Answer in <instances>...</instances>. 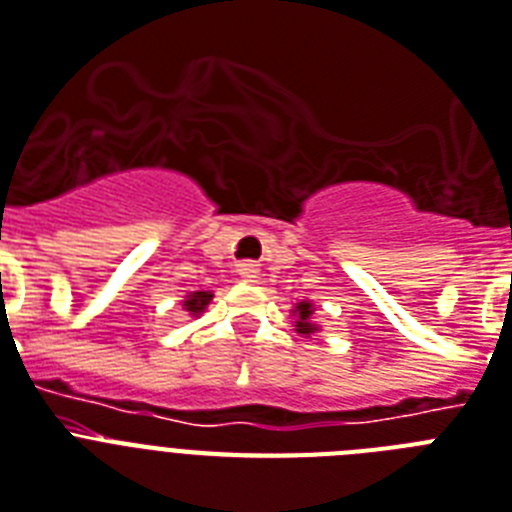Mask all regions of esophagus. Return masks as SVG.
Instances as JSON below:
<instances>
[{"instance_id":"esophagus-1","label":"esophagus","mask_w":512,"mask_h":512,"mask_svg":"<svg viewBox=\"0 0 512 512\" xmlns=\"http://www.w3.org/2000/svg\"><path fill=\"white\" fill-rule=\"evenodd\" d=\"M260 276H263V273H260V268H257L255 263H242V265H239V278H242V281H249V284H255V281H260Z\"/></svg>"}]
</instances>
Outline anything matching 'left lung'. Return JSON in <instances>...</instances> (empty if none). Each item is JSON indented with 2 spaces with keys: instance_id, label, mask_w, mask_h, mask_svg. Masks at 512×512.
<instances>
[{
  "instance_id": "obj_1",
  "label": "left lung",
  "mask_w": 512,
  "mask_h": 512,
  "mask_svg": "<svg viewBox=\"0 0 512 512\" xmlns=\"http://www.w3.org/2000/svg\"><path fill=\"white\" fill-rule=\"evenodd\" d=\"M292 315H294V331H297V334H302L310 339V336L321 331V323L315 321V305L310 302V299H302V302H297L292 310Z\"/></svg>"
}]
</instances>
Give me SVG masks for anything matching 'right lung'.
I'll return each instance as SVG.
<instances>
[{
  "label": "right lung",
  "instance_id": "1",
  "mask_svg": "<svg viewBox=\"0 0 512 512\" xmlns=\"http://www.w3.org/2000/svg\"><path fill=\"white\" fill-rule=\"evenodd\" d=\"M210 302H213V292H189L181 305H184V310L191 318H199V315L205 313Z\"/></svg>",
  "mask_w": 512,
  "mask_h": 512
}]
</instances>
